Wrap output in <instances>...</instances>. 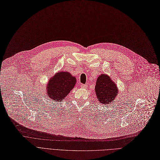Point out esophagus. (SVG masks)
Segmentation results:
<instances>
[{
  "mask_svg": "<svg viewBox=\"0 0 160 160\" xmlns=\"http://www.w3.org/2000/svg\"><path fill=\"white\" fill-rule=\"evenodd\" d=\"M80 87H81V88H87V85H83V84H81V85H80Z\"/></svg>",
  "mask_w": 160,
  "mask_h": 160,
  "instance_id": "34e87169",
  "label": "esophagus"
}]
</instances>
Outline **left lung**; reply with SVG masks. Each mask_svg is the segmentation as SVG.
Masks as SVG:
<instances>
[{"label":"left lung","instance_id":"1","mask_svg":"<svg viewBox=\"0 0 160 160\" xmlns=\"http://www.w3.org/2000/svg\"><path fill=\"white\" fill-rule=\"evenodd\" d=\"M95 91L98 101L102 103L108 104L115 100L117 95L116 84L105 74H102L96 81Z\"/></svg>","mask_w":160,"mask_h":160}]
</instances>
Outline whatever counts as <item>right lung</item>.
<instances>
[{
  "mask_svg": "<svg viewBox=\"0 0 160 160\" xmlns=\"http://www.w3.org/2000/svg\"><path fill=\"white\" fill-rule=\"evenodd\" d=\"M75 83V78L72 76L70 73L60 72L56 73L49 80L46 87L47 94L51 100L62 101L74 87Z\"/></svg>",
  "mask_w": 160,
  "mask_h": 160,
  "instance_id": "right-lung-1",
  "label": "right lung"
}]
</instances>
